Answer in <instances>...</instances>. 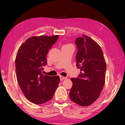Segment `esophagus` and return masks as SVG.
Returning <instances> with one entry per match:
<instances>
[{
	"label": "esophagus",
	"instance_id": "34e87169",
	"mask_svg": "<svg viewBox=\"0 0 125 125\" xmlns=\"http://www.w3.org/2000/svg\"><path fill=\"white\" fill-rule=\"evenodd\" d=\"M60 75L61 79H63V78H64V75H63V74L62 72H61L60 73Z\"/></svg>",
	"mask_w": 125,
	"mask_h": 125
}]
</instances>
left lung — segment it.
<instances>
[{"label": "left lung", "mask_w": 125, "mask_h": 125, "mask_svg": "<svg viewBox=\"0 0 125 125\" xmlns=\"http://www.w3.org/2000/svg\"><path fill=\"white\" fill-rule=\"evenodd\" d=\"M54 37L29 38L16 54L15 68L19 85L27 100L36 104L50 100L60 83L58 75L46 73L42 68L47 64L46 56L56 42Z\"/></svg>", "instance_id": "8db88e82"}]
</instances>
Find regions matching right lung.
I'll return each mask as SVG.
<instances>
[{"instance_id":"add662e5","label":"right lung","mask_w":125,"mask_h":125,"mask_svg":"<svg viewBox=\"0 0 125 125\" xmlns=\"http://www.w3.org/2000/svg\"><path fill=\"white\" fill-rule=\"evenodd\" d=\"M76 65L80 69L77 78H71L73 85L69 97L74 103L87 106L100 96L105 82L106 64L98 44L87 36L77 38Z\"/></svg>"}]
</instances>
